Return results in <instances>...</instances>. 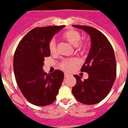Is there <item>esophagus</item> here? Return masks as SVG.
Instances as JSON below:
<instances>
[{"label":"esophagus","mask_w":128,"mask_h":128,"mask_svg":"<svg viewBox=\"0 0 128 128\" xmlns=\"http://www.w3.org/2000/svg\"><path fill=\"white\" fill-rule=\"evenodd\" d=\"M68 76H69V74H66V73H65V74H64V77H65V78H67Z\"/></svg>","instance_id":"34e87169"}]
</instances>
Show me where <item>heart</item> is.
<instances>
[{
	"instance_id": "heart-1",
	"label": "heart",
	"mask_w": 128,
	"mask_h": 128,
	"mask_svg": "<svg viewBox=\"0 0 128 128\" xmlns=\"http://www.w3.org/2000/svg\"><path fill=\"white\" fill-rule=\"evenodd\" d=\"M66 41H68L72 46H76V49L78 52H84L86 50L85 44L80 43L82 40V35L78 31L74 30H70L65 32L62 35ZM48 48L51 54H56L57 52V46H56V41L54 39H52L49 42ZM78 60L76 59H65L63 60L60 63V68L65 71H71L74 67V66L77 64Z\"/></svg>"
}]
</instances>
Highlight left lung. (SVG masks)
I'll return each mask as SVG.
<instances>
[{"label": "left lung", "mask_w": 128, "mask_h": 128, "mask_svg": "<svg viewBox=\"0 0 128 128\" xmlns=\"http://www.w3.org/2000/svg\"><path fill=\"white\" fill-rule=\"evenodd\" d=\"M87 32L91 39V48L81 72H87L88 78L82 80L74 75L76 84L72 94L80 102L87 105L99 103L109 94L116 76V62L111 44L104 35L93 27L73 25Z\"/></svg>", "instance_id": "8db88e82"}]
</instances>
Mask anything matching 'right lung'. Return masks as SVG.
<instances>
[{"label": "right lung", "instance_id": "1", "mask_svg": "<svg viewBox=\"0 0 128 128\" xmlns=\"http://www.w3.org/2000/svg\"><path fill=\"white\" fill-rule=\"evenodd\" d=\"M65 26L35 28L25 35L15 50L13 68L19 89L25 98L38 106L50 105L64 80V74L56 70L47 74L42 69L44 58L50 56L49 42Z\"/></svg>", "mask_w": 128, "mask_h": 128}]
</instances>
